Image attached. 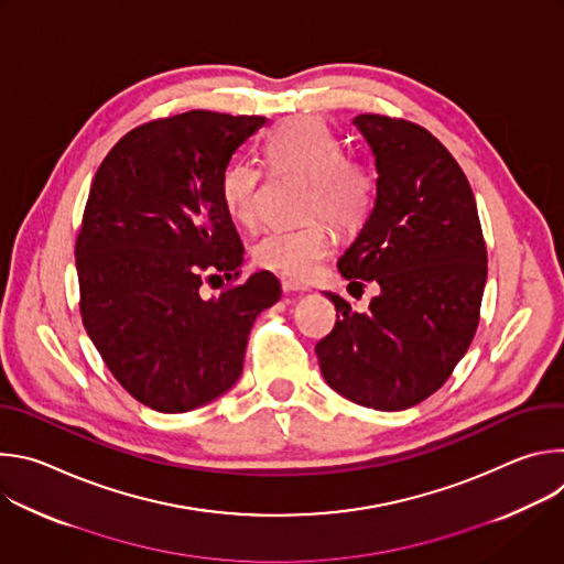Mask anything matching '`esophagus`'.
<instances>
[{
	"label": "esophagus",
	"mask_w": 564,
	"mask_h": 564,
	"mask_svg": "<svg viewBox=\"0 0 564 564\" xmlns=\"http://www.w3.org/2000/svg\"><path fill=\"white\" fill-rule=\"evenodd\" d=\"M281 288H283L285 294H303V292H307V285H301V283L290 281V279H283Z\"/></svg>",
	"instance_id": "obj_1"
}]
</instances>
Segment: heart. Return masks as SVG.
<instances>
[{
    "label": "heart",
    "instance_id": "b5f03b06",
    "mask_svg": "<svg viewBox=\"0 0 564 564\" xmlns=\"http://www.w3.org/2000/svg\"><path fill=\"white\" fill-rule=\"evenodd\" d=\"M270 163L279 172L310 178L305 214H324L337 227L352 229L370 212L375 176L357 158L344 155L335 131L314 116L279 122L265 135ZM263 170L250 160H234L220 176V200L238 225L252 227L259 218ZM333 250V231L326 223L307 220L299 227L268 234L254 250L257 263L288 279L312 276Z\"/></svg>",
    "mask_w": 564,
    "mask_h": 564
}]
</instances>
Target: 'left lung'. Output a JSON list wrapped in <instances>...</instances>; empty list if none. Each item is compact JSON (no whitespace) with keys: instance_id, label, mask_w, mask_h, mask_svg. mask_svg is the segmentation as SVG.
Returning a JSON list of instances; mask_svg holds the SVG:
<instances>
[{"instance_id":"8db88e82","label":"left lung","mask_w":564,"mask_h":564,"mask_svg":"<svg viewBox=\"0 0 564 564\" xmlns=\"http://www.w3.org/2000/svg\"><path fill=\"white\" fill-rule=\"evenodd\" d=\"M352 124L377 167L372 212L337 268L375 281L355 312L339 294L333 333L316 344L333 390L375 411L431 397L466 355L487 285V246L475 196L446 147L420 124L361 113Z\"/></svg>"}]
</instances>
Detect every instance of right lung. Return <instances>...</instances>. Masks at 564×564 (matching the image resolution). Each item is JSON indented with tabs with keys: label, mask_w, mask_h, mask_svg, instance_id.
<instances>
[{
	"label": "right lung",
	"mask_w": 564,
	"mask_h": 564,
	"mask_svg": "<svg viewBox=\"0 0 564 564\" xmlns=\"http://www.w3.org/2000/svg\"><path fill=\"white\" fill-rule=\"evenodd\" d=\"M268 120L187 111L129 131L102 160L75 243L83 324L140 404L187 413L243 372L254 318L281 299L254 272L205 299V274L238 279L243 243L220 200L236 149Z\"/></svg>",
	"instance_id": "1"
}]
</instances>
